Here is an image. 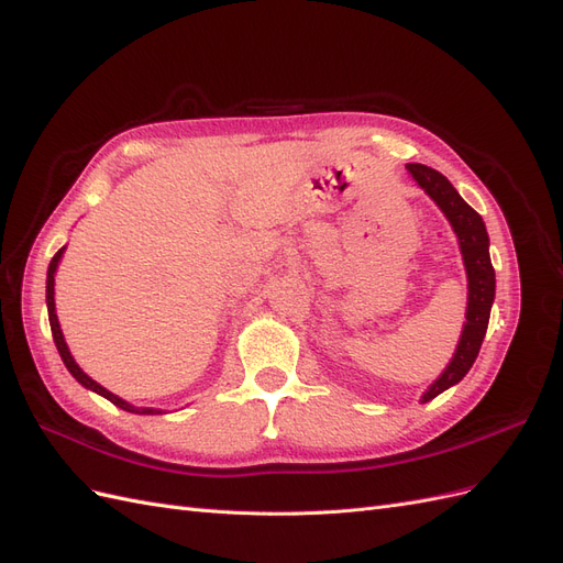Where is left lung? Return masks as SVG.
<instances>
[{
  "label": "left lung",
  "mask_w": 563,
  "mask_h": 563,
  "mask_svg": "<svg viewBox=\"0 0 563 563\" xmlns=\"http://www.w3.org/2000/svg\"><path fill=\"white\" fill-rule=\"evenodd\" d=\"M406 168L422 190L437 201V207L444 211L449 223L453 225V232L457 234V242H460V253H463V261H465L467 286H470L467 314H465L467 321H465L463 335H460V343L455 347L451 364L422 395L420 401L424 404L434 399L437 395H441L444 389L463 380L467 376V371L472 368L476 354H479L486 329H488L490 305H493V298H496V269L490 265L488 232L482 216L457 195V190L449 183V178L424 164H406Z\"/></svg>",
  "instance_id": "left-lung-1"
}]
</instances>
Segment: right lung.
<instances>
[{
  "label": "right lung",
  "mask_w": 563,
  "mask_h": 563,
  "mask_svg": "<svg viewBox=\"0 0 563 563\" xmlns=\"http://www.w3.org/2000/svg\"><path fill=\"white\" fill-rule=\"evenodd\" d=\"M63 251H65V246L63 249H58V253L54 255V258H51V263H48V272H46V308H48V323H51V333H54V343H56V347H58V354H60V360H63V364L67 366V371L73 373V376L77 378V383H81L84 387H89V389H93L96 395H100V397H106L108 401H112L114 406H119V408H124V411H129V413H141V416H155V413H162L159 408H139V406H131L129 401H124V399H119L117 395H112V391H108L103 385H98L96 380H91L87 373H84L79 366H77V362L73 360V354H70V350H67V345H65V338H63V331H60V323H58V317H56V302H54V275H56V267H58V263H60V255H63Z\"/></svg>",
  "instance_id": "right-lung-1"
}]
</instances>
